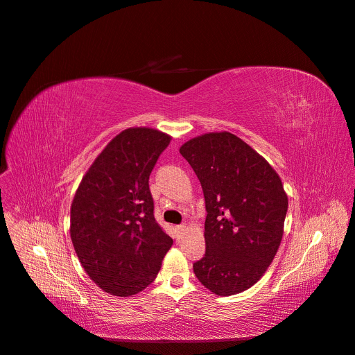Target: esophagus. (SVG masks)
Listing matches in <instances>:
<instances>
[{"mask_svg":"<svg viewBox=\"0 0 355 355\" xmlns=\"http://www.w3.org/2000/svg\"><path fill=\"white\" fill-rule=\"evenodd\" d=\"M177 232H178V233H185V232H187V226H185V225L177 226Z\"/></svg>","mask_w":355,"mask_h":355,"instance_id":"1","label":"esophagus"}]
</instances>
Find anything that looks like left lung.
<instances>
[{"label":"left lung","instance_id":"8db88e82","mask_svg":"<svg viewBox=\"0 0 355 355\" xmlns=\"http://www.w3.org/2000/svg\"><path fill=\"white\" fill-rule=\"evenodd\" d=\"M206 200V254L193 265L220 296L252 288L281 246L288 196L272 165L243 139L223 130L181 145Z\"/></svg>","mask_w":355,"mask_h":355}]
</instances>
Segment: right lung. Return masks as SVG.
<instances>
[{"label": "right lung", "mask_w": 355, "mask_h": 355, "mask_svg": "<svg viewBox=\"0 0 355 355\" xmlns=\"http://www.w3.org/2000/svg\"><path fill=\"white\" fill-rule=\"evenodd\" d=\"M158 129L128 128L83 175L70 207V237L89 277L105 292L132 296L151 285L173 239L154 217L149 174L170 144Z\"/></svg>", "instance_id": "obj_1"}]
</instances>
